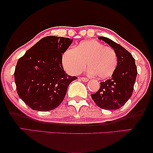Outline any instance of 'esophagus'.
I'll return each mask as SVG.
<instances>
[{
	"instance_id": "34e87169",
	"label": "esophagus",
	"mask_w": 153,
	"mask_h": 153,
	"mask_svg": "<svg viewBox=\"0 0 153 153\" xmlns=\"http://www.w3.org/2000/svg\"><path fill=\"white\" fill-rule=\"evenodd\" d=\"M81 80L82 81H84V82H87V81H88V79L85 78V77H81Z\"/></svg>"
}]
</instances>
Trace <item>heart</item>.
<instances>
[{
	"label": "heart",
	"mask_w": 153,
	"mask_h": 153,
	"mask_svg": "<svg viewBox=\"0 0 153 153\" xmlns=\"http://www.w3.org/2000/svg\"><path fill=\"white\" fill-rule=\"evenodd\" d=\"M62 63L67 72L77 74L86 68L92 75L105 79L111 76L118 66L115 50L95 40L83 41L74 49H68L62 53Z\"/></svg>",
	"instance_id": "1"
}]
</instances>
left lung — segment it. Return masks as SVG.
<instances>
[{
  "instance_id": "8db88e82",
  "label": "left lung",
  "mask_w": 153,
  "mask_h": 153,
  "mask_svg": "<svg viewBox=\"0 0 153 153\" xmlns=\"http://www.w3.org/2000/svg\"><path fill=\"white\" fill-rule=\"evenodd\" d=\"M98 39L111 47L118 56V66L110 79L100 83L99 91L91 97L97 105L103 109L116 110L124 105L132 95L137 75L135 60L122 46L105 37Z\"/></svg>"
}]
</instances>
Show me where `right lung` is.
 Returning a JSON list of instances; mask_svg holds the SVG:
<instances>
[{"label": "right lung", "instance_id": "add662e5", "mask_svg": "<svg viewBox=\"0 0 153 153\" xmlns=\"http://www.w3.org/2000/svg\"><path fill=\"white\" fill-rule=\"evenodd\" d=\"M72 42L68 37L47 36L19 59L14 71L16 91L32 109L47 111L58 107L70 83L77 79L67 74L62 64V53Z\"/></svg>", "mask_w": 153, "mask_h": 153}]
</instances>
